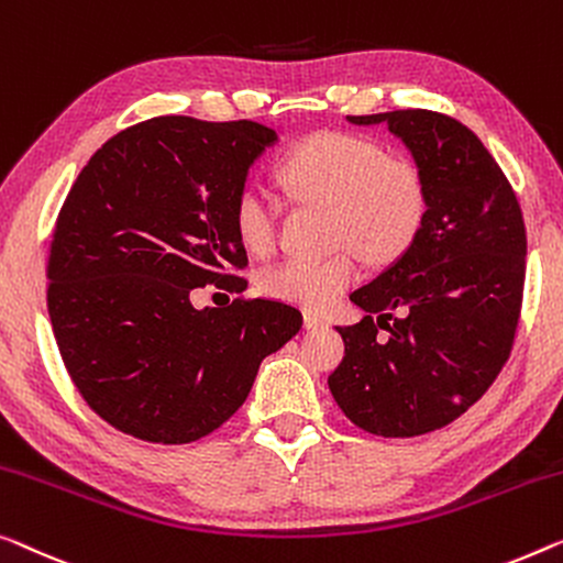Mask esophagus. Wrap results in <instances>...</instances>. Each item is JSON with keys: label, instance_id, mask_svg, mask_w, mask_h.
<instances>
[{"label": "esophagus", "instance_id": "obj_1", "mask_svg": "<svg viewBox=\"0 0 563 563\" xmlns=\"http://www.w3.org/2000/svg\"><path fill=\"white\" fill-rule=\"evenodd\" d=\"M303 325H306V329H325V325H329V321H325L323 316L310 313V310H306V313H303Z\"/></svg>", "mask_w": 563, "mask_h": 563}]
</instances>
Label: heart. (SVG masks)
Wrapping results in <instances>:
<instances>
[{
    "instance_id": "heart-1",
    "label": "heart",
    "mask_w": 563,
    "mask_h": 563,
    "mask_svg": "<svg viewBox=\"0 0 563 563\" xmlns=\"http://www.w3.org/2000/svg\"><path fill=\"white\" fill-rule=\"evenodd\" d=\"M280 187L303 205L329 207L333 255L280 260L260 275V290L283 303L329 308L358 280V253L389 263L412 245L427 212L424 179L412 162L387 156L379 141L323 131L306 139L278 166ZM242 247L271 255L278 245V212L255 187L242 189L232 207Z\"/></svg>"
}]
</instances>
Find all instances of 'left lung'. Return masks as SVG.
Instances as JSON below:
<instances>
[{"label": "left lung", "mask_w": 563, "mask_h": 563, "mask_svg": "<svg viewBox=\"0 0 563 563\" xmlns=\"http://www.w3.org/2000/svg\"><path fill=\"white\" fill-rule=\"evenodd\" d=\"M346 119L387 123L409 148L427 212L412 245L351 292L366 316L335 325L346 356L329 387L362 430L417 438L467 412L508 362L523 300L526 224L506 174L467 125L422 108Z\"/></svg>", "instance_id": "left-lung-1"}]
</instances>
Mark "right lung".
Masks as SVG:
<instances>
[{
  "label": "right lung",
  "instance_id": "obj_1",
  "mask_svg": "<svg viewBox=\"0 0 563 563\" xmlns=\"http://www.w3.org/2000/svg\"><path fill=\"white\" fill-rule=\"evenodd\" d=\"M278 133L255 121L158 115L100 146L57 214L47 310L88 407L131 438L195 442L247 399L260 362L303 325L275 300L195 308V288L238 290L232 224L247 172Z\"/></svg>",
  "mask_w": 563,
  "mask_h": 563
}]
</instances>
